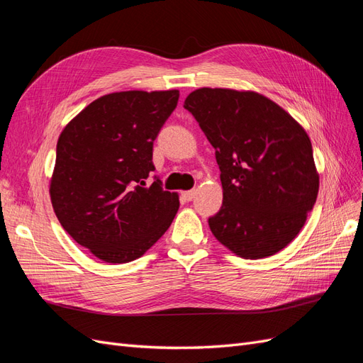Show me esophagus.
Here are the masks:
<instances>
[{"instance_id":"esophagus-1","label":"esophagus","mask_w":363,"mask_h":363,"mask_svg":"<svg viewBox=\"0 0 363 363\" xmlns=\"http://www.w3.org/2000/svg\"><path fill=\"white\" fill-rule=\"evenodd\" d=\"M182 195L184 196V200H188V201H191V200H194V199H195V195H196V191H195V189H191V191H184V192H183Z\"/></svg>"}]
</instances>
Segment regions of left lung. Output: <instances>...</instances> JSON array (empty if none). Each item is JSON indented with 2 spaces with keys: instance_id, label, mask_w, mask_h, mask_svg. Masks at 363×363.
Segmentation results:
<instances>
[{
  "instance_id": "1",
  "label": "left lung",
  "mask_w": 363,
  "mask_h": 363,
  "mask_svg": "<svg viewBox=\"0 0 363 363\" xmlns=\"http://www.w3.org/2000/svg\"><path fill=\"white\" fill-rule=\"evenodd\" d=\"M215 148L223 206L208 218L236 256L263 259L298 236L320 189L311 139L296 121L255 91L200 87L184 100Z\"/></svg>"
}]
</instances>
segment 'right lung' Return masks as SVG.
I'll use <instances>...</instances> for the list:
<instances>
[{"instance_id": "1", "label": "right lung", "mask_w": 363, "mask_h": 363, "mask_svg": "<svg viewBox=\"0 0 363 363\" xmlns=\"http://www.w3.org/2000/svg\"><path fill=\"white\" fill-rule=\"evenodd\" d=\"M180 92L123 91L96 98L74 116L57 140L51 204L77 244L107 263L144 256L169 228L179 194L145 180L152 142Z\"/></svg>"}]
</instances>
